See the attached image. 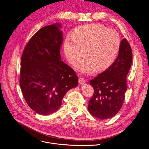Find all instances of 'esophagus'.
<instances>
[{
  "label": "esophagus",
  "mask_w": 149,
  "mask_h": 149,
  "mask_svg": "<svg viewBox=\"0 0 149 149\" xmlns=\"http://www.w3.org/2000/svg\"><path fill=\"white\" fill-rule=\"evenodd\" d=\"M85 82H86V80H85V79L84 78L81 77L79 78V84L83 85V84H84L85 83Z\"/></svg>",
  "instance_id": "obj_1"
}]
</instances>
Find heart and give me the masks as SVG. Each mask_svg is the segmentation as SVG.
<instances>
[{
    "instance_id": "1",
    "label": "heart",
    "mask_w": 149,
    "mask_h": 149,
    "mask_svg": "<svg viewBox=\"0 0 149 149\" xmlns=\"http://www.w3.org/2000/svg\"><path fill=\"white\" fill-rule=\"evenodd\" d=\"M64 44L66 58L76 65L84 58H87L79 66L81 72L93 73L96 68L103 70L113 62L118 53L121 39L118 33L109 29L102 24H93L77 26Z\"/></svg>"
}]
</instances>
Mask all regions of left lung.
Wrapping results in <instances>:
<instances>
[{"instance_id":"8db88e82","label":"left lung","mask_w":149,"mask_h":149,"mask_svg":"<svg viewBox=\"0 0 149 149\" xmlns=\"http://www.w3.org/2000/svg\"><path fill=\"white\" fill-rule=\"evenodd\" d=\"M132 56L131 46L124 38L121 42L117 59L90 81L94 93L89 101L88 111L94 117L109 119L121 108L127 89V76L131 66Z\"/></svg>"}]
</instances>
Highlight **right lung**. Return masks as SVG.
<instances>
[{"label": "right lung", "mask_w": 149, "mask_h": 149, "mask_svg": "<svg viewBox=\"0 0 149 149\" xmlns=\"http://www.w3.org/2000/svg\"><path fill=\"white\" fill-rule=\"evenodd\" d=\"M60 24L41 28L26 44L21 61L20 87L29 108L42 115L55 112L65 94L78 84V77L61 61Z\"/></svg>", "instance_id": "right-lung-1"}]
</instances>
